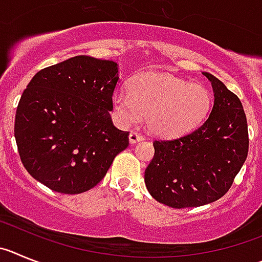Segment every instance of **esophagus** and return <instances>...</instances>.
I'll return each mask as SVG.
<instances>
[{
	"label": "esophagus",
	"instance_id": "obj_1",
	"mask_svg": "<svg viewBox=\"0 0 262 262\" xmlns=\"http://www.w3.org/2000/svg\"><path fill=\"white\" fill-rule=\"evenodd\" d=\"M140 141H143V137L141 136V134L136 133V132H132V133L129 134V142H130L132 145L140 142Z\"/></svg>",
	"mask_w": 262,
	"mask_h": 262
}]
</instances>
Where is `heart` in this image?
I'll return each instance as SVG.
<instances>
[{
    "label": "heart",
    "mask_w": 262,
    "mask_h": 262,
    "mask_svg": "<svg viewBox=\"0 0 262 262\" xmlns=\"http://www.w3.org/2000/svg\"><path fill=\"white\" fill-rule=\"evenodd\" d=\"M211 93L201 84L162 73H145L129 82L128 93L116 91L112 107L122 125H136L146 117V125L162 138L190 133L210 114Z\"/></svg>",
    "instance_id": "heart-1"
}]
</instances>
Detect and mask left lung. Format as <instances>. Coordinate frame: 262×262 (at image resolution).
<instances>
[{"label":"left lung","mask_w":262,"mask_h":262,"mask_svg":"<svg viewBox=\"0 0 262 262\" xmlns=\"http://www.w3.org/2000/svg\"><path fill=\"white\" fill-rule=\"evenodd\" d=\"M214 104L206 121L187 136L155 141L145 171L152 199L183 209L216 201L227 193L248 155V126L242 102L210 73Z\"/></svg>","instance_id":"8db88e82"}]
</instances>
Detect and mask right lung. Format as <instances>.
<instances>
[{"instance_id": "right-lung-1", "label": "right lung", "mask_w": 262, "mask_h": 262, "mask_svg": "<svg viewBox=\"0 0 262 262\" xmlns=\"http://www.w3.org/2000/svg\"><path fill=\"white\" fill-rule=\"evenodd\" d=\"M115 61L75 56L40 70L16 108L14 136L28 173L49 189L78 194L102 180L129 145L111 119Z\"/></svg>"}]
</instances>
